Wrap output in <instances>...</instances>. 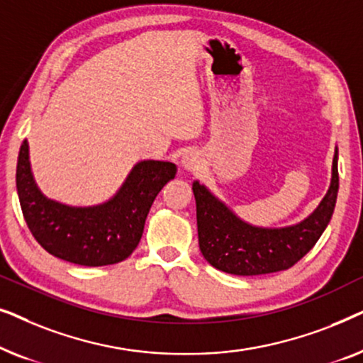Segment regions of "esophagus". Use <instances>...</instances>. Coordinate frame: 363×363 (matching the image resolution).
<instances>
[{
    "label": "esophagus",
    "instance_id": "1",
    "mask_svg": "<svg viewBox=\"0 0 363 363\" xmlns=\"http://www.w3.org/2000/svg\"><path fill=\"white\" fill-rule=\"evenodd\" d=\"M182 165H183V168H185V170H188V172H195V170H198V168H200V165H201V158L198 157L196 152L190 150V152H186L185 155L182 157Z\"/></svg>",
    "mask_w": 363,
    "mask_h": 363
}]
</instances>
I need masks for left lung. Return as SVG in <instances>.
Returning a JSON list of instances; mask_svg holds the SVG:
<instances>
[{
	"label": "left lung",
	"mask_w": 363,
	"mask_h": 363,
	"mask_svg": "<svg viewBox=\"0 0 363 363\" xmlns=\"http://www.w3.org/2000/svg\"><path fill=\"white\" fill-rule=\"evenodd\" d=\"M339 191L337 148L332 180L325 196L311 216L286 228H257L240 220L225 203L193 182L196 201L198 242L213 267L235 276H259L289 269L302 259L329 225Z\"/></svg>",
	"instance_id": "8db88e82"
}]
</instances>
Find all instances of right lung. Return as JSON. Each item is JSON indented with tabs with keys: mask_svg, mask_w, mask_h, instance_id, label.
Returning a JSON list of instances; mask_svg holds the SVG:
<instances>
[{
	"mask_svg": "<svg viewBox=\"0 0 363 363\" xmlns=\"http://www.w3.org/2000/svg\"><path fill=\"white\" fill-rule=\"evenodd\" d=\"M175 175L177 167L172 162H138L108 201L87 208L67 206L39 191L24 140L18 155L16 188L34 240L59 259L96 267L116 264L132 255L153 200Z\"/></svg>",
	"mask_w": 363,
	"mask_h": 363,
	"instance_id": "obj_1",
	"label": "right lung"
}]
</instances>
